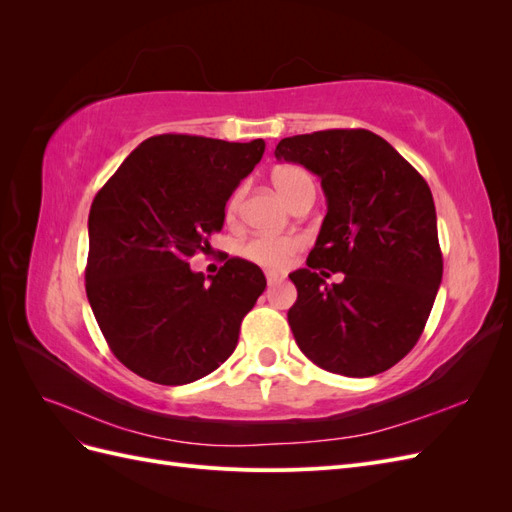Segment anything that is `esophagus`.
<instances>
[{
    "label": "esophagus",
    "mask_w": 512,
    "mask_h": 512,
    "mask_svg": "<svg viewBox=\"0 0 512 512\" xmlns=\"http://www.w3.org/2000/svg\"><path fill=\"white\" fill-rule=\"evenodd\" d=\"M280 282H284V275H280V273H267V284L269 286H275V284H280Z\"/></svg>",
    "instance_id": "34e87169"
}]
</instances>
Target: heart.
Instances as JSON below:
<instances>
[{"mask_svg": "<svg viewBox=\"0 0 512 512\" xmlns=\"http://www.w3.org/2000/svg\"><path fill=\"white\" fill-rule=\"evenodd\" d=\"M271 183L288 205L297 203L305 192L314 190V181L299 166H280L273 170ZM243 203V188H237L226 200V220L235 222ZM303 239L299 235H260L241 245V256L267 271H284L294 254L301 250Z\"/></svg>", "mask_w": 512, "mask_h": 512, "instance_id": "b5f03b06", "label": "heart"}]
</instances>
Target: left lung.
I'll use <instances>...</instances> for the list:
<instances>
[{"label": "left lung", "mask_w": 512, "mask_h": 512, "mask_svg": "<svg viewBox=\"0 0 512 512\" xmlns=\"http://www.w3.org/2000/svg\"><path fill=\"white\" fill-rule=\"evenodd\" d=\"M275 158L320 177L327 215L307 269L290 273L288 324L318 367L350 378L391 369L414 348L442 282L427 181L382 136L320 130L282 138ZM322 268L346 272L329 287Z\"/></svg>", "instance_id": "1"}]
</instances>
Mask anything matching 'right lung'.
Listing matches in <instances>:
<instances>
[{
  "label": "right lung",
  "mask_w": 512,
  "mask_h": 512,
  "mask_svg": "<svg viewBox=\"0 0 512 512\" xmlns=\"http://www.w3.org/2000/svg\"><path fill=\"white\" fill-rule=\"evenodd\" d=\"M262 153V138L151 136L91 203L87 299L108 348L141 378L188 384L237 348L241 320L267 288L265 273L228 258L205 280L190 258L209 250L228 196Z\"/></svg>",
  "instance_id": "obj_1"
}]
</instances>
